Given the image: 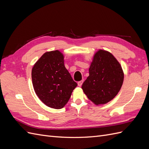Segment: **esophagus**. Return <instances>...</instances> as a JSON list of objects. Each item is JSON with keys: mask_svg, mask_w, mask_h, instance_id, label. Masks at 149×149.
<instances>
[{"mask_svg": "<svg viewBox=\"0 0 149 149\" xmlns=\"http://www.w3.org/2000/svg\"><path fill=\"white\" fill-rule=\"evenodd\" d=\"M83 80L80 81H79V82L78 83V85L79 86H81L82 84H83Z\"/></svg>", "mask_w": 149, "mask_h": 149, "instance_id": "34e87169", "label": "esophagus"}]
</instances>
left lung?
<instances>
[{
  "label": "left lung",
  "instance_id": "left-lung-1",
  "mask_svg": "<svg viewBox=\"0 0 149 149\" xmlns=\"http://www.w3.org/2000/svg\"><path fill=\"white\" fill-rule=\"evenodd\" d=\"M89 76L82 85L89 100L98 104L111 101L121 88L124 81L122 68L109 52L99 50L89 69Z\"/></svg>",
  "mask_w": 149,
  "mask_h": 149
}]
</instances>
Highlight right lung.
<instances>
[{
    "instance_id": "obj_1",
    "label": "right lung",
    "mask_w": 149,
    "mask_h": 149,
    "mask_svg": "<svg viewBox=\"0 0 149 149\" xmlns=\"http://www.w3.org/2000/svg\"><path fill=\"white\" fill-rule=\"evenodd\" d=\"M31 79L40 100L54 109L63 107L78 85L66 69L63 55L58 50L43 54L33 67Z\"/></svg>"
}]
</instances>
